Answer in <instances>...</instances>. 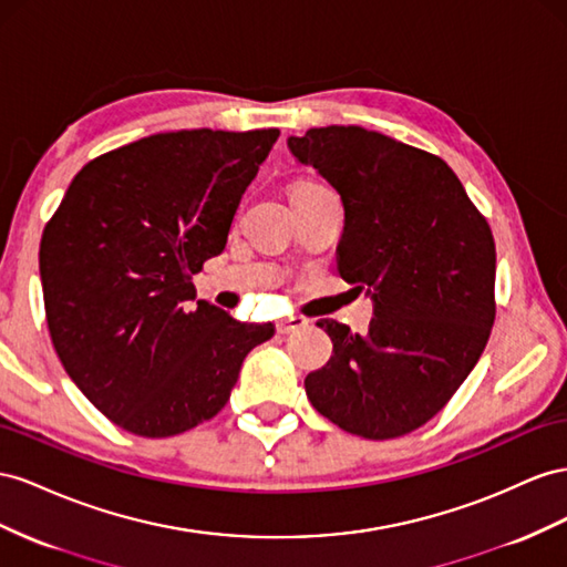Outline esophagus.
<instances>
[{
  "instance_id": "esophagus-1",
  "label": "esophagus",
  "mask_w": 567,
  "mask_h": 567,
  "mask_svg": "<svg viewBox=\"0 0 567 567\" xmlns=\"http://www.w3.org/2000/svg\"><path fill=\"white\" fill-rule=\"evenodd\" d=\"M305 327H308V319H305V317H288V319H281V321H279L277 331H279L281 336H286V333H293V331L305 329Z\"/></svg>"
}]
</instances>
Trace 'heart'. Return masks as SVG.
Here are the masks:
<instances>
[{
    "label": "heart",
    "instance_id": "b5f03b06",
    "mask_svg": "<svg viewBox=\"0 0 567 567\" xmlns=\"http://www.w3.org/2000/svg\"><path fill=\"white\" fill-rule=\"evenodd\" d=\"M296 186H310V181H302V183H296Z\"/></svg>",
    "mask_w": 567,
    "mask_h": 567
}]
</instances>
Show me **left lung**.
Returning <instances> with one entry per match:
<instances>
[{
	"instance_id": "8db88e82",
	"label": "left lung",
	"mask_w": 567,
	"mask_h": 567,
	"mask_svg": "<svg viewBox=\"0 0 567 567\" xmlns=\"http://www.w3.org/2000/svg\"><path fill=\"white\" fill-rule=\"evenodd\" d=\"M288 150L339 190V271L372 296L370 331L317 324L333 355L305 377L327 420L362 439L430 422L477 364L494 327L496 246L461 178L430 152L360 126L310 128Z\"/></svg>"
}]
</instances>
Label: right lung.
I'll return each mask as SVG.
<instances>
[{
    "mask_svg": "<svg viewBox=\"0 0 567 567\" xmlns=\"http://www.w3.org/2000/svg\"><path fill=\"white\" fill-rule=\"evenodd\" d=\"M279 128L157 133L87 162L40 243L56 355L104 417L137 436L188 432L226 405L271 324L195 300Z\"/></svg>",
    "mask_w": 567,
    "mask_h": 567,
    "instance_id": "right-lung-1",
    "label": "right lung"
}]
</instances>
